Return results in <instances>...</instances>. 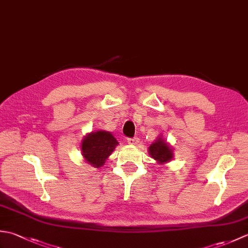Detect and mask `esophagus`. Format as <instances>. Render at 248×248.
Segmentation results:
<instances>
[{
  "mask_svg": "<svg viewBox=\"0 0 248 248\" xmlns=\"http://www.w3.org/2000/svg\"><path fill=\"white\" fill-rule=\"evenodd\" d=\"M139 143H140V139L139 138L128 139V144H130V145H138Z\"/></svg>",
  "mask_w": 248,
  "mask_h": 248,
  "instance_id": "esophagus-1",
  "label": "esophagus"
}]
</instances>
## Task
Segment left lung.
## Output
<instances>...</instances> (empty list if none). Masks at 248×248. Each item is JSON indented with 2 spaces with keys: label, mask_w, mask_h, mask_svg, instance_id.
Here are the masks:
<instances>
[{
  "label": "left lung",
  "mask_w": 248,
  "mask_h": 248,
  "mask_svg": "<svg viewBox=\"0 0 248 248\" xmlns=\"http://www.w3.org/2000/svg\"><path fill=\"white\" fill-rule=\"evenodd\" d=\"M148 149L150 156L152 159H155L159 164H165L167 162H170L173 157L172 148L161 136H159L155 143H152L149 146Z\"/></svg>",
  "instance_id": "8db88e82"
}]
</instances>
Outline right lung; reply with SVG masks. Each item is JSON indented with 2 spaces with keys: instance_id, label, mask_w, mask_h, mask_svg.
I'll list each match as a JSON object with an SVG mask.
<instances>
[{
  "instance_id": "obj_1",
  "label": "right lung",
  "mask_w": 248,
  "mask_h": 248,
  "mask_svg": "<svg viewBox=\"0 0 248 248\" xmlns=\"http://www.w3.org/2000/svg\"><path fill=\"white\" fill-rule=\"evenodd\" d=\"M117 145L118 141L112 133L99 130L84 136L81 143L82 155L88 164L94 168H100L104 165Z\"/></svg>"
}]
</instances>
